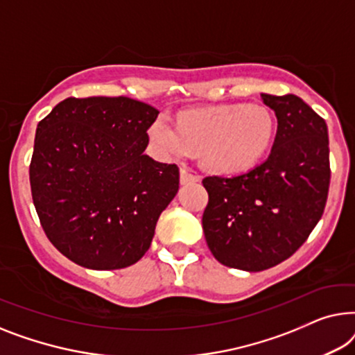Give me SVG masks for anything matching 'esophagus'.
<instances>
[{"label":"esophagus","mask_w":355,"mask_h":355,"mask_svg":"<svg viewBox=\"0 0 355 355\" xmlns=\"http://www.w3.org/2000/svg\"><path fill=\"white\" fill-rule=\"evenodd\" d=\"M199 175H196V173H193L189 168L187 167H182L180 168V183L182 184H189V183H196L199 182Z\"/></svg>","instance_id":"34e87169"}]
</instances>
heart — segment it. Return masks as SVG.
<instances>
[{
    "mask_svg": "<svg viewBox=\"0 0 355 355\" xmlns=\"http://www.w3.org/2000/svg\"><path fill=\"white\" fill-rule=\"evenodd\" d=\"M275 128V119L266 106L233 103L182 112L178 127L167 116H159L148 133L162 156L199 153L207 171L233 175L249 171L266 156Z\"/></svg>",
    "mask_w": 355,
    "mask_h": 355,
    "instance_id": "b5f03b06",
    "label": "heart"
}]
</instances>
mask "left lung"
Returning <instances> with one entry per match:
<instances>
[{"mask_svg": "<svg viewBox=\"0 0 355 355\" xmlns=\"http://www.w3.org/2000/svg\"><path fill=\"white\" fill-rule=\"evenodd\" d=\"M261 96L278 121L270 156L246 173L202 180L207 246L223 266L246 272L275 267L302 246L329 187L325 121L294 94Z\"/></svg>", "mask_w": 355, "mask_h": 355, "instance_id": "1", "label": "left lung"}]
</instances>
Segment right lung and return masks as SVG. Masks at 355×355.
Here are the masks:
<instances>
[{
	"label": "right lung",
	"instance_id": "1",
	"mask_svg": "<svg viewBox=\"0 0 355 355\" xmlns=\"http://www.w3.org/2000/svg\"><path fill=\"white\" fill-rule=\"evenodd\" d=\"M159 111L137 99L67 98L37 127L35 209L49 241L92 270L138 262L178 191L175 164L144 154Z\"/></svg>",
	"mask_w": 355,
	"mask_h": 355
}]
</instances>
